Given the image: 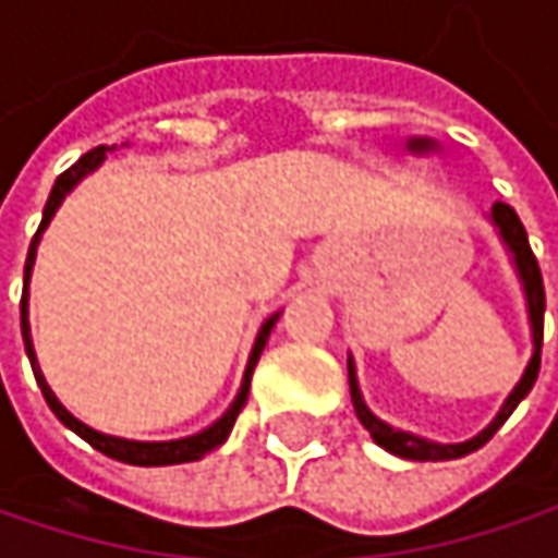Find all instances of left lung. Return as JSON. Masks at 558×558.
Returning <instances> with one entry per match:
<instances>
[{"label":"left lung","instance_id":"left-lung-1","mask_svg":"<svg viewBox=\"0 0 558 558\" xmlns=\"http://www.w3.org/2000/svg\"><path fill=\"white\" fill-rule=\"evenodd\" d=\"M433 148H436V142H429V138H413V142H410V151H416V155H426V151H433ZM492 222H495V229H498L501 242L507 245V252H510V262H513V268H517V278H520V283H523L526 313H530V332H533V355H530V365H526L523 378L517 381V388L507 393V400H504V407L498 410V416H495V420H492L478 436H472V439H465V442H449V446H442V442H429V439H423V436H413V433L393 429V426H388L385 420H378V416L368 410V403H365V397H362V390H359L355 362L349 359V390H352V403H355V413H359L362 426L372 433V439H375L381 449H388V452L400 456V459H413V462H446V459H462V456H469V452L482 449V446H485V442L501 429L504 420L517 410V403L530 393L533 381H536V375H539L543 313H546L543 275H539L536 255L530 252L526 229H523L520 216H517L507 203H495V206H492Z\"/></svg>","mask_w":558,"mask_h":558}]
</instances>
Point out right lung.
<instances>
[{"label":"right lung","instance_id":"obj_1","mask_svg":"<svg viewBox=\"0 0 558 558\" xmlns=\"http://www.w3.org/2000/svg\"><path fill=\"white\" fill-rule=\"evenodd\" d=\"M109 151H116V148H106V145H99V148H93V151H86L73 168H66L60 177L54 180V190H51V196H48V206H45V216H41V226H38V232H35V239H32V248H28V262H25V290H22V339H25V352H28V359H32V372H35V381H38V388L45 393V400H48V407L54 410V416L66 426V429H73L80 439H86L93 449H99L102 456H109V459H116V462H125V465H180V462H196V459H203L206 452H213V449H219L222 442H226V436L232 433V426H235V416L242 413V407H245V400H248V388H252V372H255V365H258V359H262V349H265V342H268V336H271V329H275V323H278L280 313H275L265 326H262V332H258V339H255V349H252V359H248V368H245V378H242V388H239V397L232 400V407L209 426V429H203V433H196V436H186V439H170V442H138V439H119V436H106V433H99V429H93V426H86V423H80L60 400L54 397V390L48 388V381H45V375H41V368H38V359H35V345H32V326H28V280H32V268H35V255H38V242H41V232L48 229V222H51V216L57 213V206L63 203V196L86 177V173H93V170L99 168L102 161H106V155Z\"/></svg>","mask_w":558,"mask_h":558}]
</instances>
